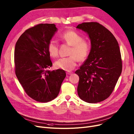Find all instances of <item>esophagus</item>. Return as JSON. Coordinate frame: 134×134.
Returning a JSON list of instances; mask_svg holds the SVG:
<instances>
[{
    "label": "esophagus",
    "mask_w": 134,
    "mask_h": 134,
    "mask_svg": "<svg viewBox=\"0 0 134 134\" xmlns=\"http://www.w3.org/2000/svg\"><path fill=\"white\" fill-rule=\"evenodd\" d=\"M72 72H66V74L68 75H71V74H72Z\"/></svg>",
    "instance_id": "34e87169"
}]
</instances>
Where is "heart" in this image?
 I'll list each match as a JSON object with an SVG mask.
<instances>
[{
	"label": "heart",
	"instance_id": "1",
	"mask_svg": "<svg viewBox=\"0 0 134 134\" xmlns=\"http://www.w3.org/2000/svg\"><path fill=\"white\" fill-rule=\"evenodd\" d=\"M61 40L67 44L71 46L69 52V56L62 58L56 61L55 67L66 71L73 69L78 60H85L90 55L91 46L88 41L83 40L82 36L77 32L68 30L61 34ZM48 51L53 58L58 55V46L54 40H51L47 46Z\"/></svg>",
	"mask_w": 134,
	"mask_h": 134
}]
</instances>
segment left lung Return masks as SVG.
Listing matches in <instances>:
<instances>
[{
    "label": "left lung",
    "mask_w": 134,
    "mask_h": 134,
    "mask_svg": "<svg viewBox=\"0 0 134 134\" xmlns=\"http://www.w3.org/2000/svg\"><path fill=\"white\" fill-rule=\"evenodd\" d=\"M76 28L87 34L91 45L87 59L75 72L79 77L78 94L87 103L100 102L110 96L122 73L118 42L109 30L97 22L82 23Z\"/></svg>",
    "instance_id": "8db88e82"
}]
</instances>
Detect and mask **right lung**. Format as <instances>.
<instances>
[{
	"label": "right lung",
	"instance_id": "right-lung-1",
	"mask_svg": "<svg viewBox=\"0 0 134 134\" xmlns=\"http://www.w3.org/2000/svg\"><path fill=\"white\" fill-rule=\"evenodd\" d=\"M58 31L54 24H40L27 29L16 43L15 73L26 93L34 100L47 103L57 97L66 74L52 66L47 46Z\"/></svg>",
	"mask_w": 134,
	"mask_h": 134
}]
</instances>
